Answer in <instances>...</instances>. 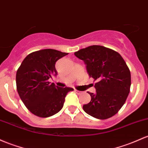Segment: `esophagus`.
<instances>
[{"label":"esophagus","instance_id":"obj_1","mask_svg":"<svg viewBox=\"0 0 148 148\" xmlns=\"http://www.w3.org/2000/svg\"><path fill=\"white\" fill-rule=\"evenodd\" d=\"M75 92H77V93L78 94V95H80V94L82 93V91H79V90H75Z\"/></svg>","mask_w":148,"mask_h":148}]
</instances>
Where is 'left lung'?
Masks as SVG:
<instances>
[{
  "instance_id": "8db88e82",
  "label": "left lung",
  "mask_w": 148,
  "mask_h": 148,
  "mask_svg": "<svg viewBox=\"0 0 148 148\" xmlns=\"http://www.w3.org/2000/svg\"><path fill=\"white\" fill-rule=\"evenodd\" d=\"M84 62L88 75L97 81L91 100L83 106L98 119L114 116L124 105L131 87V72L119 53L101 45H90L74 53Z\"/></svg>"
}]
</instances>
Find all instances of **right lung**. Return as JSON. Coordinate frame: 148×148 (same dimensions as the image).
<instances>
[{
  "label": "right lung",
  "instance_id": "add662e5",
  "mask_svg": "<svg viewBox=\"0 0 148 148\" xmlns=\"http://www.w3.org/2000/svg\"><path fill=\"white\" fill-rule=\"evenodd\" d=\"M68 53L44 49L30 53L17 71V90L27 109L40 117H48L60 111L72 88L57 86L49 79L56 77V62Z\"/></svg>",
  "mask_w": 148,
  "mask_h": 148
}]
</instances>
